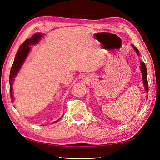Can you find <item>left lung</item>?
<instances>
[{
  "label": "left lung",
  "mask_w": 160,
  "mask_h": 160,
  "mask_svg": "<svg viewBox=\"0 0 160 160\" xmlns=\"http://www.w3.org/2000/svg\"><path fill=\"white\" fill-rule=\"evenodd\" d=\"M132 47L133 49L135 50V52H136L137 55L139 56V52L138 49H137L136 47H135L133 45H132ZM140 69H141V72H142V79H143V83L144 85V88L146 91L147 93H148V71H147V69H146V66L145 65L144 62L143 61L140 62ZM147 99H148V95H147Z\"/></svg>",
  "instance_id": "1"
}]
</instances>
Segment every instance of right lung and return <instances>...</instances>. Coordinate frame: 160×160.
<instances>
[{"mask_svg":"<svg viewBox=\"0 0 160 160\" xmlns=\"http://www.w3.org/2000/svg\"><path fill=\"white\" fill-rule=\"evenodd\" d=\"M43 37V34L42 33H35L30 38H27L24 42L19 47V49L16 53L15 57H14V60L13 62V64L11 67V70L10 72V76H9V84H10V93H11V98L12 99V101L13 100V91H12V84L14 82V79L15 78L17 73L18 72L19 70L21 68L24 62L26 60L27 57L31 51V45H35L39 42L41 39V38ZM13 102V101H12ZM60 118V119H61ZM59 119L57 120L59 121Z\"/></svg>","mask_w":160,"mask_h":160,"instance_id":"obj_1","label":"right lung"}]
</instances>
